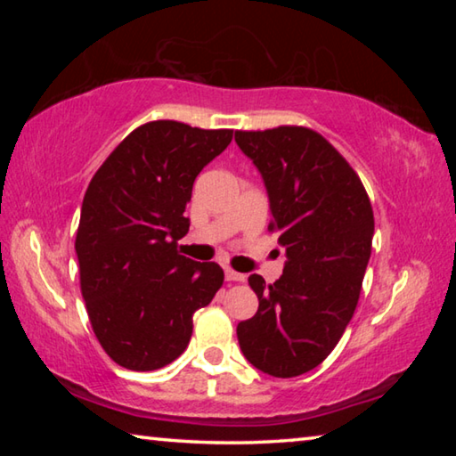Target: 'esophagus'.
I'll return each mask as SVG.
<instances>
[{"label":"esophagus","instance_id":"obj_1","mask_svg":"<svg viewBox=\"0 0 456 456\" xmlns=\"http://www.w3.org/2000/svg\"><path fill=\"white\" fill-rule=\"evenodd\" d=\"M225 280L227 281H245V275L239 272H233L231 267H225Z\"/></svg>","mask_w":456,"mask_h":456}]
</instances>
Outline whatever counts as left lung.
Instances as JSON below:
<instances>
[{"instance_id":"left-lung-1","label":"left lung","mask_w":456,"mask_h":456,"mask_svg":"<svg viewBox=\"0 0 456 456\" xmlns=\"http://www.w3.org/2000/svg\"><path fill=\"white\" fill-rule=\"evenodd\" d=\"M235 142L261 173L269 229L280 231L288 259L273 285L249 275L259 307L239 322L237 339L261 372L293 378L320 366L352 320L372 253V205L360 176L315 130H237Z\"/></svg>"}]
</instances>
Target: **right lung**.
<instances>
[{
	"label": "right lung",
	"instance_id": "right-lung-1",
	"mask_svg": "<svg viewBox=\"0 0 456 456\" xmlns=\"http://www.w3.org/2000/svg\"><path fill=\"white\" fill-rule=\"evenodd\" d=\"M233 130L154 120L110 152L86 189L76 256L88 318L118 366L149 372L189 346L192 314L223 285L213 261L176 251L192 183L227 149Z\"/></svg>",
	"mask_w": 456,
	"mask_h": 456
}]
</instances>
